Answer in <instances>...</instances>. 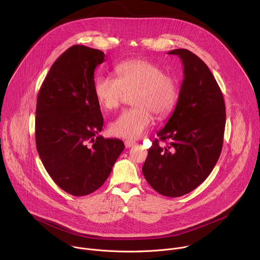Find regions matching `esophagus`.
Here are the masks:
<instances>
[{"mask_svg": "<svg viewBox=\"0 0 260 260\" xmlns=\"http://www.w3.org/2000/svg\"><path fill=\"white\" fill-rule=\"evenodd\" d=\"M124 145H125V148H131V147L135 146V145H136V143H135V142H133V141L126 140V141L124 142Z\"/></svg>", "mask_w": 260, "mask_h": 260, "instance_id": "34e87169", "label": "esophagus"}]
</instances>
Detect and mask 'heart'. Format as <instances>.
Returning <instances> with one entry per match:
<instances>
[{"instance_id": "obj_1", "label": "heart", "mask_w": 260, "mask_h": 260, "mask_svg": "<svg viewBox=\"0 0 260 260\" xmlns=\"http://www.w3.org/2000/svg\"><path fill=\"white\" fill-rule=\"evenodd\" d=\"M118 78L101 75L93 83V94L105 110L117 109L132 95V105L109 125L115 137L136 140L140 138L156 118L167 117L174 110L178 98L177 80L166 74L156 62L147 58L129 59L116 67Z\"/></svg>"}]
</instances>
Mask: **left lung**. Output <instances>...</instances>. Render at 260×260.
Instances as JSON below:
<instances>
[{
    "label": "left lung",
    "mask_w": 260,
    "mask_h": 260,
    "mask_svg": "<svg viewBox=\"0 0 260 260\" xmlns=\"http://www.w3.org/2000/svg\"><path fill=\"white\" fill-rule=\"evenodd\" d=\"M184 79L178 102L166 126L157 133L167 146L152 143L143 174L158 193L177 198L201 185L214 169L223 145L225 104L208 66L187 49H175Z\"/></svg>",
    "instance_id": "1"
}]
</instances>
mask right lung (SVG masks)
Segmentation results:
<instances>
[{"label": "right lung", "instance_id": "right-lung-1", "mask_svg": "<svg viewBox=\"0 0 260 260\" xmlns=\"http://www.w3.org/2000/svg\"><path fill=\"white\" fill-rule=\"evenodd\" d=\"M104 57L87 46L70 47L51 66L37 98V150L52 180L74 197L100 188L124 149L119 139L96 136L104 119L93 74Z\"/></svg>", "mask_w": 260, "mask_h": 260}]
</instances>
